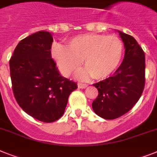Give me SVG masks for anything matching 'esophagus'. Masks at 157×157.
<instances>
[{"label": "esophagus", "mask_w": 157, "mask_h": 157, "mask_svg": "<svg viewBox=\"0 0 157 157\" xmlns=\"http://www.w3.org/2000/svg\"><path fill=\"white\" fill-rule=\"evenodd\" d=\"M86 86H87L86 84L81 83V82H78V87L80 88V89H84V88H86Z\"/></svg>", "instance_id": "obj_1"}]
</instances>
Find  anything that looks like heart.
Masks as SVG:
<instances>
[{"label": "heart", "mask_w": 157, "mask_h": 157, "mask_svg": "<svg viewBox=\"0 0 157 157\" xmlns=\"http://www.w3.org/2000/svg\"><path fill=\"white\" fill-rule=\"evenodd\" d=\"M124 46L115 36L103 34H82L71 38L67 48L60 45L53 46L52 57L61 72L71 75L81 66L86 70L80 71L78 77L86 79L92 76L97 80L109 77L118 67L123 55Z\"/></svg>", "instance_id": "b5f03b06"}]
</instances>
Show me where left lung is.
<instances>
[{"label": "left lung", "mask_w": 157, "mask_h": 157, "mask_svg": "<svg viewBox=\"0 0 157 157\" xmlns=\"http://www.w3.org/2000/svg\"><path fill=\"white\" fill-rule=\"evenodd\" d=\"M124 41L122 63L106 79L94 83L99 91L92 103L94 113L105 120H114L130 111L138 102L145 85V55L136 40L118 31Z\"/></svg>", "instance_id": "8db88e82"}]
</instances>
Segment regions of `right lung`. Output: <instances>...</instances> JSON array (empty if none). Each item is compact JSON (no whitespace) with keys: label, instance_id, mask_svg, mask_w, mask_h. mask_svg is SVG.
<instances>
[{"label":"right lung","instance_id":"obj_1","mask_svg":"<svg viewBox=\"0 0 157 157\" xmlns=\"http://www.w3.org/2000/svg\"><path fill=\"white\" fill-rule=\"evenodd\" d=\"M52 34L39 31L17 44L10 60L15 99L23 111L44 123L64 114L69 95L77 83L61 75L51 58Z\"/></svg>","mask_w":157,"mask_h":157}]
</instances>
